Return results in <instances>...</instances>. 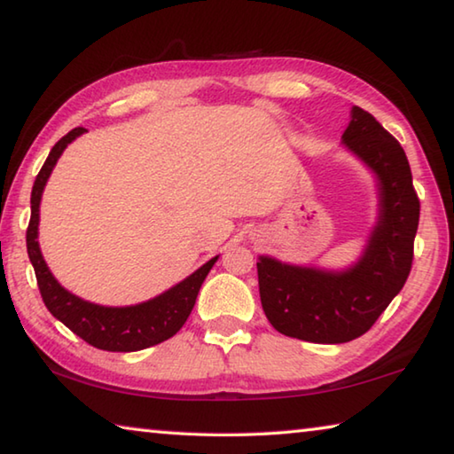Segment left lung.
<instances>
[{
	"mask_svg": "<svg viewBox=\"0 0 454 454\" xmlns=\"http://www.w3.org/2000/svg\"><path fill=\"white\" fill-rule=\"evenodd\" d=\"M342 142L379 178L380 212L364 254L344 272L290 266L260 256L258 286L278 333L318 344L350 342L371 330L412 268L420 202L403 145L355 106Z\"/></svg>",
	"mask_w": 454,
	"mask_h": 454,
	"instance_id": "8db88e82",
	"label": "left lung"
}]
</instances>
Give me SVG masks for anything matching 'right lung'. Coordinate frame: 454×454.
Masks as SVG:
<instances>
[{
    "mask_svg": "<svg viewBox=\"0 0 454 454\" xmlns=\"http://www.w3.org/2000/svg\"><path fill=\"white\" fill-rule=\"evenodd\" d=\"M83 132H86V128H74L72 132H67L61 137L51 148L48 160H45L40 174H37L32 188V218H29V226L26 232L27 256L32 260L37 288H40L43 304L74 334H78L82 340H86L99 350H142L168 340V338H172L184 326V322L188 320L192 309H194L200 286H202L204 278L208 276L210 268L216 262L218 256L208 260L204 266H200L194 274H190L186 280L176 284L174 288L166 290L164 294L136 306L112 309V306L91 304L88 301H82V298L61 286L50 272V268L42 256L40 244H37L40 202L45 182H48L61 152L66 150L67 144L74 142Z\"/></svg>",
    "mask_w": 454,
    "mask_h": 454,
    "instance_id": "1",
    "label": "right lung"
}]
</instances>
